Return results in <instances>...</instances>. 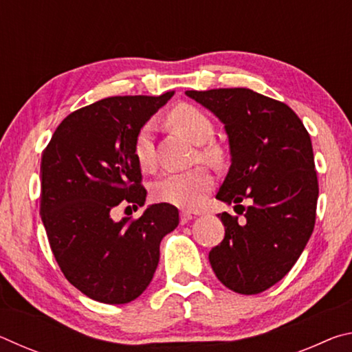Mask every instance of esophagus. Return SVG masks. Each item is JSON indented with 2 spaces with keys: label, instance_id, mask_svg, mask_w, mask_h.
<instances>
[{
  "label": "esophagus",
  "instance_id": "34e87169",
  "mask_svg": "<svg viewBox=\"0 0 352 352\" xmlns=\"http://www.w3.org/2000/svg\"><path fill=\"white\" fill-rule=\"evenodd\" d=\"M190 220H192V214H189V212H182L180 214V223L182 225L190 222Z\"/></svg>",
  "mask_w": 352,
  "mask_h": 352
}]
</instances>
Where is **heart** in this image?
Wrapping results in <instances>:
<instances>
[{
    "mask_svg": "<svg viewBox=\"0 0 352 352\" xmlns=\"http://www.w3.org/2000/svg\"><path fill=\"white\" fill-rule=\"evenodd\" d=\"M169 126L183 135L189 142L199 147V158L201 162L219 163L223 153L220 147L212 144L214 126L206 113L189 104H180L172 109L168 116ZM135 158L142 169H151L153 158L152 147V126L144 124L140 129L135 140ZM214 186V180L210 172L204 168H197L188 172H170L158 178L153 184V197L184 210L197 208L206 194Z\"/></svg>",
    "mask_w": 352,
    "mask_h": 352,
    "instance_id": "b5f03b06",
    "label": "heart"
}]
</instances>
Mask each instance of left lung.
Wrapping results in <instances>:
<instances>
[{
  "instance_id": "obj_1",
  "label": "left lung",
  "mask_w": 352,
  "mask_h": 352,
  "mask_svg": "<svg viewBox=\"0 0 352 352\" xmlns=\"http://www.w3.org/2000/svg\"><path fill=\"white\" fill-rule=\"evenodd\" d=\"M186 96L223 124L231 166L216 199L243 216L239 222L219 214L225 237L210 264L225 287L261 294L287 275L314 231L318 180L311 136L289 105L248 88Z\"/></svg>"
}]
</instances>
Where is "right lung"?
<instances>
[{
	"instance_id": "1",
	"label": "right lung",
	"mask_w": 352,
	"mask_h": 352,
	"mask_svg": "<svg viewBox=\"0 0 352 352\" xmlns=\"http://www.w3.org/2000/svg\"><path fill=\"white\" fill-rule=\"evenodd\" d=\"M172 94L115 96L83 107L63 119L41 157L47 241L65 278L94 301L136 300L157 270L160 242L178 225V210L169 204L148 205L136 220L111 217L119 204H146L135 140Z\"/></svg>"
}]
</instances>
